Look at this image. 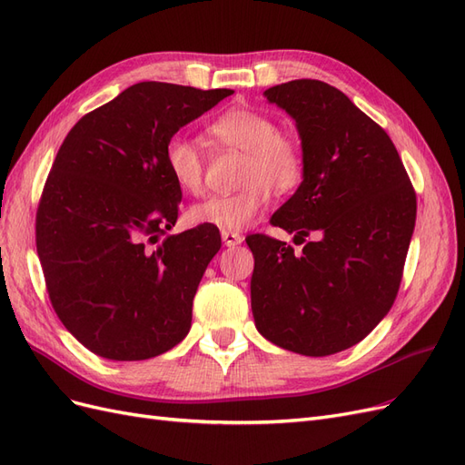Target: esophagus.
I'll use <instances>...</instances> for the list:
<instances>
[{
    "label": "esophagus",
    "mask_w": 465,
    "mask_h": 465,
    "mask_svg": "<svg viewBox=\"0 0 465 465\" xmlns=\"http://www.w3.org/2000/svg\"><path fill=\"white\" fill-rule=\"evenodd\" d=\"M221 238H223L224 246H229V248H234V246H238V244H242V241H244L242 234L229 232V231H223V232H221Z\"/></svg>",
    "instance_id": "esophagus-1"
}]
</instances>
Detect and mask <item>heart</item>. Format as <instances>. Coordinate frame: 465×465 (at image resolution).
<instances>
[{
  "label": "heart",
  "instance_id": "heart-1",
  "mask_svg": "<svg viewBox=\"0 0 465 465\" xmlns=\"http://www.w3.org/2000/svg\"><path fill=\"white\" fill-rule=\"evenodd\" d=\"M207 135L217 147L246 153L244 188L193 203L186 213L190 224H207L229 232L246 229L270 202V188L283 193L302 180L304 157L297 139L281 134L277 122L263 112L246 106L231 108L209 124ZM203 164V153L190 137L178 134L166 142L164 166L180 190L190 193L202 190Z\"/></svg>",
  "mask_w": 465,
  "mask_h": 465
}]
</instances>
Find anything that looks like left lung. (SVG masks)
<instances>
[{"label": "left lung", "mask_w": 465, "mask_h": 465, "mask_svg": "<svg viewBox=\"0 0 465 465\" xmlns=\"http://www.w3.org/2000/svg\"><path fill=\"white\" fill-rule=\"evenodd\" d=\"M267 103L294 120L302 182L272 224L318 232L294 252L252 234V314L273 345L306 357L340 353L390 312L415 229L417 200L388 134L341 91L316 79L281 83Z\"/></svg>", "instance_id": "left-lung-1"}]
</instances>
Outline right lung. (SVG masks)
Here are the masks:
<instances>
[{"mask_svg":"<svg viewBox=\"0 0 465 465\" xmlns=\"http://www.w3.org/2000/svg\"><path fill=\"white\" fill-rule=\"evenodd\" d=\"M232 93L143 81L64 139L38 205L36 250L55 314L91 353L145 361L188 335L221 234L200 224L162 238L182 202L164 145Z\"/></svg>","mask_w":465,"mask_h":465,"instance_id":"1","label":"right lung"}]
</instances>
